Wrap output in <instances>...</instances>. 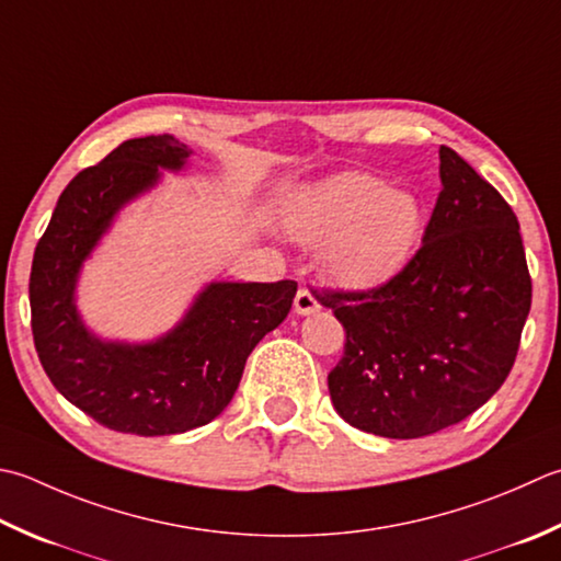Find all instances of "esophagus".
Returning a JSON list of instances; mask_svg holds the SVG:
<instances>
[{
    "label": "esophagus",
    "mask_w": 561,
    "mask_h": 561,
    "mask_svg": "<svg viewBox=\"0 0 561 561\" xmlns=\"http://www.w3.org/2000/svg\"><path fill=\"white\" fill-rule=\"evenodd\" d=\"M318 309H321V304H318L316 296L309 289H299V294H296L294 299V311L299 316H311Z\"/></svg>",
    "instance_id": "1"
}]
</instances>
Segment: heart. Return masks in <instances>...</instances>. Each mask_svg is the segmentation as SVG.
<instances>
[{
	"instance_id": "obj_1",
	"label": "heart",
	"mask_w": 561,
	"mask_h": 561,
	"mask_svg": "<svg viewBox=\"0 0 561 561\" xmlns=\"http://www.w3.org/2000/svg\"><path fill=\"white\" fill-rule=\"evenodd\" d=\"M289 233L321 248L328 279L353 291L379 289L413 260L425 206L413 192L389 190L369 172H340L294 192L284 204Z\"/></svg>"
}]
</instances>
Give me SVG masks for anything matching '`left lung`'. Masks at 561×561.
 Returning <instances> with one entry per match:
<instances>
[{
  "mask_svg": "<svg viewBox=\"0 0 561 561\" xmlns=\"http://www.w3.org/2000/svg\"><path fill=\"white\" fill-rule=\"evenodd\" d=\"M423 248L397 279L318 294L345 328L328 375L340 419L393 440L465 421L506 381L533 282L513 208L453 148Z\"/></svg>",
  "mask_w": 561,
  "mask_h": 561,
  "instance_id": "1",
  "label": "left lung"
}]
</instances>
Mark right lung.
Here are the masks:
<instances>
[{"label":"right lung","instance_id":"right-lung-1","mask_svg":"<svg viewBox=\"0 0 561 561\" xmlns=\"http://www.w3.org/2000/svg\"><path fill=\"white\" fill-rule=\"evenodd\" d=\"M192 152L170 134L121 142L65 186L33 252L28 301L41 365L65 399L116 433L174 435L211 423L296 294L291 279L211 282L152 340H108L87 328L77 309L84 262L118 214L156 190L162 172L186 170Z\"/></svg>","mask_w":561,"mask_h":561}]
</instances>
